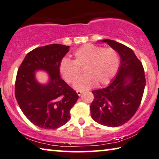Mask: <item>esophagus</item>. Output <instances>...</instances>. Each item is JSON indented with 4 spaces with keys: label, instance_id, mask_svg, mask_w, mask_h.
Here are the masks:
<instances>
[{
    "label": "esophagus",
    "instance_id": "obj_1",
    "mask_svg": "<svg viewBox=\"0 0 159 159\" xmlns=\"http://www.w3.org/2000/svg\"><path fill=\"white\" fill-rule=\"evenodd\" d=\"M76 93L78 95H79V96H80V94L82 93V91H76Z\"/></svg>",
    "mask_w": 159,
    "mask_h": 159
}]
</instances>
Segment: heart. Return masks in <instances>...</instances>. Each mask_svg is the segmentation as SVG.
I'll return each instance as SVG.
<instances>
[{
	"label": "heart",
	"instance_id": "1",
	"mask_svg": "<svg viewBox=\"0 0 159 159\" xmlns=\"http://www.w3.org/2000/svg\"><path fill=\"white\" fill-rule=\"evenodd\" d=\"M74 60L63 58L59 64V72L68 84H73L84 68V76L73 84L78 90L91 89L97 84L103 86L109 84L120 66L119 54L114 48L86 44L73 53Z\"/></svg>",
	"mask_w": 159,
	"mask_h": 159
}]
</instances>
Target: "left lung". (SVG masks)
<instances>
[{
    "label": "left lung",
    "instance_id": "left-lung-1",
    "mask_svg": "<svg viewBox=\"0 0 159 159\" xmlns=\"http://www.w3.org/2000/svg\"><path fill=\"white\" fill-rule=\"evenodd\" d=\"M119 54L116 76L105 89L92 91L94 99L91 115L95 121L109 127L124 124L134 116L140 106L146 79L143 65L129 47L113 40L104 39Z\"/></svg>",
    "mask_w": 159,
    "mask_h": 159
}]
</instances>
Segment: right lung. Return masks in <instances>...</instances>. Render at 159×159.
Segmentation results:
<instances>
[{"instance_id":"add662e5","label":"right lung","mask_w":159,"mask_h":159,"mask_svg":"<svg viewBox=\"0 0 159 159\" xmlns=\"http://www.w3.org/2000/svg\"><path fill=\"white\" fill-rule=\"evenodd\" d=\"M69 47L51 44L35 48L25 56L18 70L16 98L28 119L40 128L54 129L66 124L79 97L61 79L59 72V64ZM37 70L48 73L46 84L37 81Z\"/></svg>"}]
</instances>
